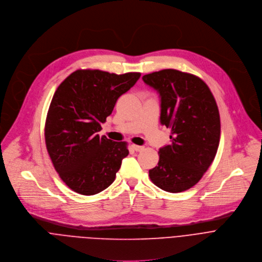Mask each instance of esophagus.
<instances>
[{
  "instance_id": "34e87169",
  "label": "esophagus",
  "mask_w": 262,
  "mask_h": 262,
  "mask_svg": "<svg viewBox=\"0 0 262 262\" xmlns=\"http://www.w3.org/2000/svg\"><path fill=\"white\" fill-rule=\"evenodd\" d=\"M132 148H133L134 150H136V151H141V150H143L144 146H142V145H137V144H132Z\"/></svg>"
}]
</instances>
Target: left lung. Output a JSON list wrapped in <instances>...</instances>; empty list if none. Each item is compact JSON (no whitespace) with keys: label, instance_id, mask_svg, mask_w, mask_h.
I'll use <instances>...</instances> for the list:
<instances>
[{"label":"left lung","instance_id":"1","mask_svg":"<svg viewBox=\"0 0 262 262\" xmlns=\"http://www.w3.org/2000/svg\"><path fill=\"white\" fill-rule=\"evenodd\" d=\"M142 80L159 93L160 122L171 129V142L159 149L149 179L164 191H186L200 181L217 154L221 124L216 100L202 79L176 69L145 74Z\"/></svg>","mask_w":262,"mask_h":262}]
</instances>
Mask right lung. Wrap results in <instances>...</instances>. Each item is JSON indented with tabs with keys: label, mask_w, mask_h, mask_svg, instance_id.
I'll use <instances>...</instances> for the list:
<instances>
[{
	"label": "right lung",
	"mask_w": 262,
	"mask_h": 262,
	"mask_svg": "<svg viewBox=\"0 0 262 262\" xmlns=\"http://www.w3.org/2000/svg\"><path fill=\"white\" fill-rule=\"evenodd\" d=\"M139 77V72L118 75L80 69L57 89L46 117L45 143L55 169L74 192L94 195L114 183L129 154L127 142L97 132Z\"/></svg>",
	"instance_id": "right-lung-1"
}]
</instances>
